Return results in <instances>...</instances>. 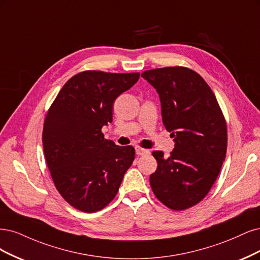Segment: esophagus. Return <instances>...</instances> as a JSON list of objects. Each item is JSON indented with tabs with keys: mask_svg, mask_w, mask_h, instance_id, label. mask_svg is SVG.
Instances as JSON below:
<instances>
[{
	"mask_svg": "<svg viewBox=\"0 0 260 260\" xmlns=\"http://www.w3.org/2000/svg\"><path fill=\"white\" fill-rule=\"evenodd\" d=\"M135 150H136V154H137V155H146V154H149V153H150V150L144 149V148H140V147H136Z\"/></svg>",
	"mask_w": 260,
	"mask_h": 260,
	"instance_id": "34e87169",
	"label": "esophagus"
}]
</instances>
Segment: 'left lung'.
Returning a JSON list of instances; mask_svg holds the SVG:
<instances>
[{"label":"left lung","mask_w":260,"mask_h":260,"mask_svg":"<svg viewBox=\"0 0 260 260\" xmlns=\"http://www.w3.org/2000/svg\"><path fill=\"white\" fill-rule=\"evenodd\" d=\"M141 77L157 91L162 121L172 133L171 156L154 151L153 193L174 211L198 204L211 190L227 151V125L211 87L185 67L147 70Z\"/></svg>","instance_id":"8db88e82"}]
</instances>
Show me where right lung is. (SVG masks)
<instances>
[{"label":"right lung","instance_id":"obj_1","mask_svg":"<svg viewBox=\"0 0 260 260\" xmlns=\"http://www.w3.org/2000/svg\"><path fill=\"white\" fill-rule=\"evenodd\" d=\"M139 73L84 71L58 93L43 127V148L58 192L70 205L95 213L114 199L134 158L132 146H116L102 128L112 122L114 100Z\"/></svg>","mask_w":260,"mask_h":260}]
</instances>
